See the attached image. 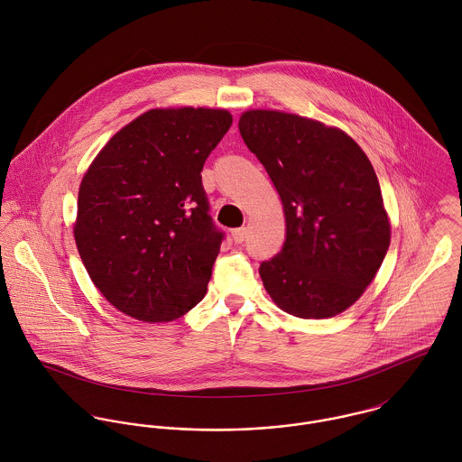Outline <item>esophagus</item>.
<instances>
[{
  "label": "esophagus",
  "instance_id": "esophagus-1",
  "mask_svg": "<svg viewBox=\"0 0 462 462\" xmlns=\"http://www.w3.org/2000/svg\"><path fill=\"white\" fill-rule=\"evenodd\" d=\"M231 236H233V240H235L236 244H242V242L247 238V227H240V229H235Z\"/></svg>",
  "mask_w": 462,
  "mask_h": 462
}]
</instances>
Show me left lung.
Here are the masks:
<instances>
[{
	"mask_svg": "<svg viewBox=\"0 0 462 462\" xmlns=\"http://www.w3.org/2000/svg\"><path fill=\"white\" fill-rule=\"evenodd\" d=\"M238 130L284 209L282 249L260 266L266 293L299 319L343 313L375 279L392 240L368 156L343 130L297 114L247 110Z\"/></svg>",
	"mask_w": 462,
	"mask_h": 462,
	"instance_id": "left-lung-1",
	"label": "left lung"
}]
</instances>
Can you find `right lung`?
Masks as SVG:
<instances>
[{
	"mask_svg": "<svg viewBox=\"0 0 462 462\" xmlns=\"http://www.w3.org/2000/svg\"><path fill=\"white\" fill-rule=\"evenodd\" d=\"M231 123L222 108L147 110L105 143L79 183V258L103 297L134 320L172 322L206 295L222 233L200 171Z\"/></svg>",
	"mask_w": 462,
	"mask_h": 462,
	"instance_id": "right-lung-1",
	"label": "right lung"
}]
</instances>
